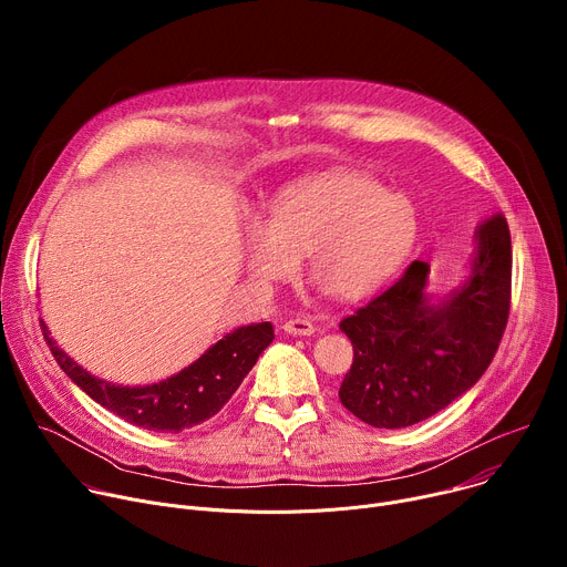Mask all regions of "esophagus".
Instances as JSON below:
<instances>
[{"mask_svg":"<svg viewBox=\"0 0 567 567\" xmlns=\"http://www.w3.org/2000/svg\"><path fill=\"white\" fill-rule=\"evenodd\" d=\"M282 330L287 334H293V337H311L316 332V328L311 326L307 318H291V320L285 322Z\"/></svg>","mask_w":567,"mask_h":567,"instance_id":"esophagus-1","label":"esophagus"}]
</instances>
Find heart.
Segmentation results:
<instances>
[{
	"instance_id": "b5f03b06",
	"label": "heart",
	"mask_w": 567,
	"mask_h": 567,
	"mask_svg": "<svg viewBox=\"0 0 567 567\" xmlns=\"http://www.w3.org/2000/svg\"><path fill=\"white\" fill-rule=\"evenodd\" d=\"M417 210L409 197L361 173L316 175L282 188L254 224L247 271L265 289L289 280L296 260L328 296L359 300L409 258Z\"/></svg>"
}]
</instances>
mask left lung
<instances>
[{
    "mask_svg": "<svg viewBox=\"0 0 567 567\" xmlns=\"http://www.w3.org/2000/svg\"><path fill=\"white\" fill-rule=\"evenodd\" d=\"M468 278L440 302L431 267L415 260L392 287L341 320L354 361L339 396L374 429L424 422L464 394L494 361L512 305V237L505 215L484 219Z\"/></svg>",
    "mask_w": 567,
    "mask_h": 567,
    "instance_id": "obj_1",
    "label": "left lung"
}]
</instances>
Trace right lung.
<instances>
[{"mask_svg":"<svg viewBox=\"0 0 567 567\" xmlns=\"http://www.w3.org/2000/svg\"><path fill=\"white\" fill-rule=\"evenodd\" d=\"M42 334L64 374L103 409L138 429L182 433L204 424L224 409V403L274 341V326L256 322V326L237 328L175 377L134 388L110 383L80 368L55 346L44 322Z\"/></svg>","mask_w":567,"mask_h":567,"instance_id":"1","label":"right lung"}]
</instances>
